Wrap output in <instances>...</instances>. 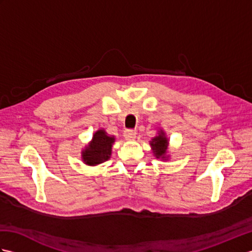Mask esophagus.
I'll use <instances>...</instances> for the list:
<instances>
[{
  "label": "esophagus",
  "instance_id": "esophagus-1",
  "mask_svg": "<svg viewBox=\"0 0 252 252\" xmlns=\"http://www.w3.org/2000/svg\"><path fill=\"white\" fill-rule=\"evenodd\" d=\"M123 136H125L126 140H134L136 136V131L135 130H126L123 133Z\"/></svg>",
  "mask_w": 252,
  "mask_h": 252
}]
</instances>
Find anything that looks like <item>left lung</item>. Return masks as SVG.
<instances>
[{
  "mask_svg": "<svg viewBox=\"0 0 252 252\" xmlns=\"http://www.w3.org/2000/svg\"><path fill=\"white\" fill-rule=\"evenodd\" d=\"M151 145L153 147L155 156H156L157 158H162V159L165 158L164 156H165V153H167L168 140H167V137L163 135L162 131H161V134L153 138V142Z\"/></svg>",
  "mask_w": 252,
  "mask_h": 252,
  "instance_id": "1",
  "label": "left lung"
}]
</instances>
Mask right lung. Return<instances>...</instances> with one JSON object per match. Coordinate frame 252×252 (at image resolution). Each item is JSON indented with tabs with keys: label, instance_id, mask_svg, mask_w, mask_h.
<instances>
[{
	"label": "right lung",
	"instance_id": "right-lung-1",
	"mask_svg": "<svg viewBox=\"0 0 252 252\" xmlns=\"http://www.w3.org/2000/svg\"><path fill=\"white\" fill-rule=\"evenodd\" d=\"M114 142L115 137L108 136L103 130L97 131L94 134L92 142L82 153L83 161L89 165H96L108 160Z\"/></svg>",
	"mask_w": 252,
	"mask_h": 252
}]
</instances>
